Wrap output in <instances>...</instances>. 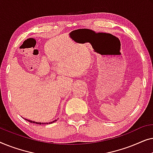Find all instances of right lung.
<instances>
[{
  "instance_id": "1",
  "label": "right lung",
  "mask_w": 153,
  "mask_h": 153,
  "mask_svg": "<svg viewBox=\"0 0 153 153\" xmlns=\"http://www.w3.org/2000/svg\"><path fill=\"white\" fill-rule=\"evenodd\" d=\"M25 120H28V122H30L31 123H36V124H38V125H46V124H51V123H53L54 122H56L57 120H55L53 121H52V122H50V123H37V122H35V121H32V120H27V119H25Z\"/></svg>"
}]
</instances>
